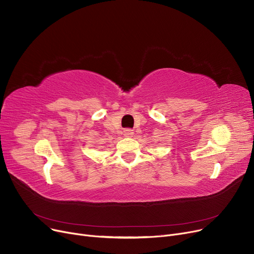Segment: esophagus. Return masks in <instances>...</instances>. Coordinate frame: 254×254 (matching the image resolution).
<instances>
[{
  "instance_id": "1",
  "label": "esophagus",
  "mask_w": 254,
  "mask_h": 254,
  "mask_svg": "<svg viewBox=\"0 0 254 254\" xmlns=\"http://www.w3.org/2000/svg\"><path fill=\"white\" fill-rule=\"evenodd\" d=\"M124 135H125L126 137H131V136L134 135V130L130 129V128H126V129L124 130Z\"/></svg>"
}]
</instances>
